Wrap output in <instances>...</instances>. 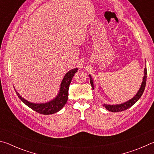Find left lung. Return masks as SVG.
<instances>
[{"instance_id": "obj_1", "label": "left lung", "mask_w": 154, "mask_h": 154, "mask_svg": "<svg viewBox=\"0 0 154 154\" xmlns=\"http://www.w3.org/2000/svg\"><path fill=\"white\" fill-rule=\"evenodd\" d=\"M90 79V83L91 85H92V89L94 90V79L91 76V75H89ZM146 79H147V68L145 67L144 69V76L143 78V82L141 83V85H140V87L139 90H138L137 93L135 94L134 97H132L131 99H130L126 102L122 103L121 104H116V105H109V104H103V106L107 109L108 111H111V112H119V111H123L126 110L130 107L134 105L138 100H139V98L141 97L143 92H144L145 85H146Z\"/></svg>"}]
</instances>
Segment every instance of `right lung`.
<instances>
[{"label":"right lung","instance_id":"add662e5","mask_svg":"<svg viewBox=\"0 0 154 154\" xmlns=\"http://www.w3.org/2000/svg\"><path fill=\"white\" fill-rule=\"evenodd\" d=\"M77 71V68H75V69L70 70L65 74L64 78L62 80L60 85V90L58 94L56 95L55 98L47 103H35L30 102V101L26 100L25 98H22L15 89V92H16L19 98L26 105H27L28 107L38 112V113L43 115H50L57 113L63 108V106L67 102L69 85L71 83L72 77L74 76V75L76 73Z\"/></svg>","mask_w":154,"mask_h":154}]
</instances>
